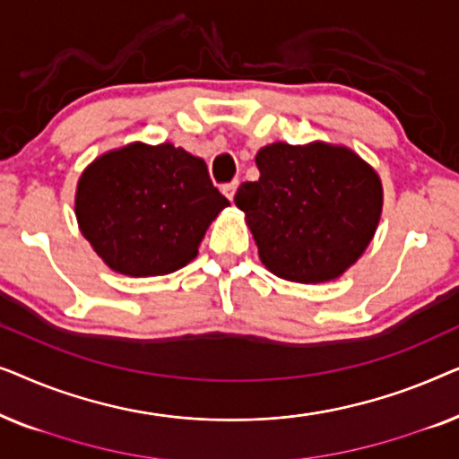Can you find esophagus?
Returning <instances> with one entry per match:
<instances>
[{
    "mask_svg": "<svg viewBox=\"0 0 459 459\" xmlns=\"http://www.w3.org/2000/svg\"><path fill=\"white\" fill-rule=\"evenodd\" d=\"M236 190H238V181H231V184L223 186V194H225V196H228L230 200H234Z\"/></svg>",
    "mask_w": 459,
    "mask_h": 459,
    "instance_id": "34e87169",
    "label": "esophagus"
}]
</instances>
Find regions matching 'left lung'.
Listing matches in <instances>:
<instances>
[{
  "mask_svg": "<svg viewBox=\"0 0 459 459\" xmlns=\"http://www.w3.org/2000/svg\"><path fill=\"white\" fill-rule=\"evenodd\" d=\"M259 181L238 187L236 206L269 272L299 284L336 280L372 242L382 184L353 150L275 142L256 152Z\"/></svg>",
  "mask_w": 459,
  "mask_h": 459,
  "instance_id": "8db88e82",
  "label": "left lung"
}]
</instances>
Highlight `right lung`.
<instances>
[{
	"mask_svg": "<svg viewBox=\"0 0 459 459\" xmlns=\"http://www.w3.org/2000/svg\"><path fill=\"white\" fill-rule=\"evenodd\" d=\"M228 204L203 159L173 143L135 142L85 169L74 215L112 272L148 278L187 265Z\"/></svg>",
	"mask_w": 459,
	"mask_h": 459,
	"instance_id": "add662e5",
	"label": "right lung"
}]
</instances>
